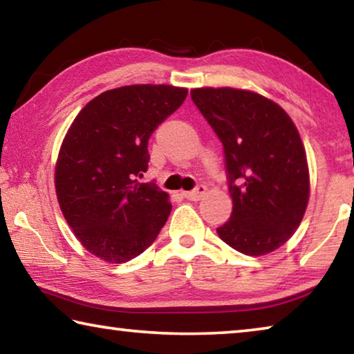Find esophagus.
Wrapping results in <instances>:
<instances>
[{
  "mask_svg": "<svg viewBox=\"0 0 354 354\" xmlns=\"http://www.w3.org/2000/svg\"><path fill=\"white\" fill-rule=\"evenodd\" d=\"M206 190H207L206 185H205V184H200V185H196V187H195L194 190L183 192V196H184V198L190 200V201H198V200L203 198V196H205Z\"/></svg>",
  "mask_w": 354,
  "mask_h": 354,
  "instance_id": "obj_1",
  "label": "esophagus"
}]
</instances>
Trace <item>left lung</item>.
Here are the masks:
<instances>
[{"instance_id":"1","label":"left lung","mask_w":354,"mask_h":354,"mask_svg":"<svg viewBox=\"0 0 354 354\" xmlns=\"http://www.w3.org/2000/svg\"><path fill=\"white\" fill-rule=\"evenodd\" d=\"M192 101L223 145L232 212L217 234L262 256L292 237L306 211V153L290 117L273 101L239 88H194Z\"/></svg>"}]
</instances>
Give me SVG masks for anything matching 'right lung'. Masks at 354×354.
<instances>
[{"label":"right lung","instance_id":"1","mask_svg":"<svg viewBox=\"0 0 354 354\" xmlns=\"http://www.w3.org/2000/svg\"><path fill=\"white\" fill-rule=\"evenodd\" d=\"M187 97L173 86H124L84 106L62 142L56 165L59 206L92 254L128 262L151 245L169 218V195L139 183L148 140Z\"/></svg>","mask_w":354,"mask_h":354}]
</instances>
